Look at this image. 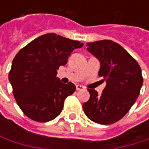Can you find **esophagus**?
Listing matches in <instances>:
<instances>
[{
    "label": "esophagus",
    "mask_w": 149,
    "mask_h": 149,
    "mask_svg": "<svg viewBox=\"0 0 149 149\" xmlns=\"http://www.w3.org/2000/svg\"><path fill=\"white\" fill-rule=\"evenodd\" d=\"M76 89H77V91H82V90H84V88L82 85H79V84H78V85L76 86Z\"/></svg>",
    "instance_id": "obj_1"
}]
</instances>
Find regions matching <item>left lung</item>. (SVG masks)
I'll use <instances>...</instances> for the list:
<instances>
[{
  "mask_svg": "<svg viewBox=\"0 0 149 149\" xmlns=\"http://www.w3.org/2000/svg\"><path fill=\"white\" fill-rule=\"evenodd\" d=\"M87 51L100 62L99 77L106 82L101 96L88 89L90 99L83 104L87 117L94 123L108 125L122 119L135 103L143 78L134 58L112 40L87 43Z\"/></svg>",
  "mask_w": 149,
  "mask_h": 149,
  "instance_id": "8db88e82",
  "label": "left lung"
}]
</instances>
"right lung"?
<instances>
[{"label": "right lung", "mask_w": 149, "mask_h": 149, "mask_svg": "<svg viewBox=\"0 0 149 149\" xmlns=\"http://www.w3.org/2000/svg\"><path fill=\"white\" fill-rule=\"evenodd\" d=\"M84 43L46 33L23 47L15 57L8 79L17 104L30 119L45 123L62 111L65 99L76 86L65 84L57 77V70L66 65L74 49Z\"/></svg>", "instance_id": "add662e5"}]
</instances>
